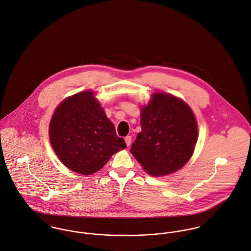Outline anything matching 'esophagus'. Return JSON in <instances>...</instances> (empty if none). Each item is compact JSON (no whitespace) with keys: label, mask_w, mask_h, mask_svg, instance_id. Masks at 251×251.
<instances>
[{"label":"esophagus","mask_w":251,"mask_h":251,"mask_svg":"<svg viewBox=\"0 0 251 251\" xmlns=\"http://www.w3.org/2000/svg\"><path fill=\"white\" fill-rule=\"evenodd\" d=\"M125 140H126V146H127V147H129V146H130V144H131V141H132V138H131V136H126L125 138Z\"/></svg>","instance_id":"obj_1"}]
</instances>
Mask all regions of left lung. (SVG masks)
<instances>
[{
    "instance_id": "left-lung-1",
    "label": "left lung",
    "mask_w": 251,
    "mask_h": 251,
    "mask_svg": "<svg viewBox=\"0 0 251 251\" xmlns=\"http://www.w3.org/2000/svg\"><path fill=\"white\" fill-rule=\"evenodd\" d=\"M142 131L130 152L153 176L173 174L191 158L198 140V124L190 106L167 93H154L141 111Z\"/></svg>"
}]
</instances>
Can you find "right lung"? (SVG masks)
Segmentation results:
<instances>
[{
    "instance_id": "obj_1",
    "label": "right lung",
    "mask_w": 251,
    "mask_h": 251,
    "mask_svg": "<svg viewBox=\"0 0 251 251\" xmlns=\"http://www.w3.org/2000/svg\"><path fill=\"white\" fill-rule=\"evenodd\" d=\"M49 135L60 161L83 176L100 171L114 153L126 148L93 91L64 100L51 117Z\"/></svg>"
}]
</instances>
